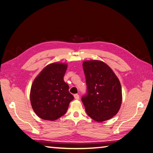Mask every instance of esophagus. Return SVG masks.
I'll return each mask as SVG.
<instances>
[{"instance_id": "1", "label": "esophagus", "mask_w": 153, "mask_h": 153, "mask_svg": "<svg viewBox=\"0 0 153 153\" xmlns=\"http://www.w3.org/2000/svg\"><path fill=\"white\" fill-rule=\"evenodd\" d=\"M74 98H75L76 100H79V94H74Z\"/></svg>"}]
</instances>
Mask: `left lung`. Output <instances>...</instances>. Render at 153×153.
<instances>
[{
  "label": "left lung",
  "instance_id": "left-lung-1",
  "mask_svg": "<svg viewBox=\"0 0 153 153\" xmlns=\"http://www.w3.org/2000/svg\"><path fill=\"white\" fill-rule=\"evenodd\" d=\"M87 94L81 100L87 115L97 122L111 119L122 103V88L118 77L109 66L100 60L83 63Z\"/></svg>",
  "mask_w": 153,
  "mask_h": 153
}]
</instances>
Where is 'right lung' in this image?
<instances>
[{
    "label": "right lung",
    "instance_id": "obj_1",
    "mask_svg": "<svg viewBox=\"0 0 153 153\" xmlns=\"http://www.w3.org/2000/svg\"><path fill=\"white\" fill-rule=\"evenodd\" d=\"M67 65L52 63L35 78L30 88V99L35 113L44 120H55L65 114L74 97L64 81Z\"/></svg>",
    "mask_w": 153,
    "mask_h": 153
}]
</instances>
